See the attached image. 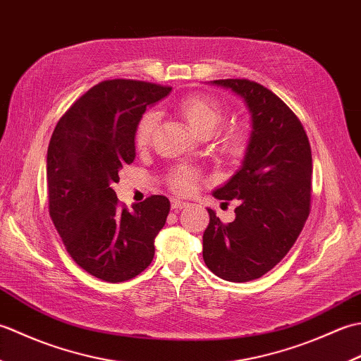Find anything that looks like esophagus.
I'll list each match as a JSON object with an SVG mask.
<instances>
[{
  "label": "esophagus",
  "instance_id": "34e87169",
  "mask_svg": "<svg viewBox=\"0 0 361 361\" xmlns=\"http://www.w3.org/2000/svg\"><path fill=\"white\" fill-rule=\"evenodd\" d=\"M188 203L180 200V198H172V209H183L186 208Z\"/></svg>",
  "mask_w": 361,
  "mask_h": 361
}]
</instances>
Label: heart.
Masks as SVG:
<instances>
[{"instance_id": "heart-1", "label": "heart", "mask_w": 361, "mask_h": 361, "mask_svg": "<svg viewBox=\"0 0 361 361\" xmlns=\"http://www.w3.org/2000/svg\"><path fill=\"white\" fill-rule=\"evenodd\" d=\"M176 110L181 114V118L185 119L189 128L202 137H206L216 132L225 118V109L221 106V104L206 94H189L183 97L178 105H176ZM157 124L158 113L155 110H149L142 114L140 122H137L135 135L137 147H147L152 141V135L155 132ZM221 142H224V147L228 152H240L245 144V130L240 126L229 127L225 132ZM169 183H171L175 192L190 194L195 189L197 172L192 171V169L180 167L171 173Z\"/></svg>"}]
</instances>
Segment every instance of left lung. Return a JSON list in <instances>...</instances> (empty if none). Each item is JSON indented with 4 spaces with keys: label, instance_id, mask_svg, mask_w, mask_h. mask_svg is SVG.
Instances as JSON below:
<instances>
[{
    "label": "left lung",
    "instance_id": "left-lung-1",
    "mask_svg": "<svg viewBox=\"0 0 361 361\" xmlns=\"http://www.w3.org/2000/svg\"><path fill=\"white\" fill-rule=\"evenodd\" d=\"M212 85L242 97L251 114L243 163L216 189L219 200H240L231 224L209 212L203 259L219 278L248 282L278 265L310 212L312 150L301 121L270 90L247 79H221Z\"/></svg>",
    "mask_w": 361,
    "mask_h": 361
}]
</instances>
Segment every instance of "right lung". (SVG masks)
Wrapping results in <instances>:
<instances>
[{"mask_svg":"<svg viewBox=\"0 0 361 361\" xmlns=\"http://www.w3.org/2000/svg\"><path fill=\"white\" fill-rule=\"evenodd\" d=\"M171 87L114 79L97 83L57 122L46 158L49 216L74 262L106 282L144 271L171 202L152 195L122 208L113 185L136 157V127Z\"/></svg>","mask_w":361,"mask_h":361,"instance_id":"right-lung-1","label":"right lung"}]
</instances>
